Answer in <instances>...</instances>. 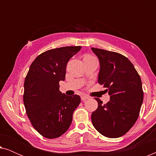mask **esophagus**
Returning a JSON list of instances; mask_svg holds the SVG:
<instances>
[{
    "mask_svg": "<svg viewBox=\"0 0 156 156\" xmlns=\"http://www.w3.org/2000/svg\"><path fill=\"white\" fill-rule=\"evenodd\" d=\"M89 99V97H87V96L83 95V96H82V97H81V99H82V101H86L87 99Z\"/></svg>",
    "mask_w": 156,
    "mask_h": 156,
    "instance_id": "obj_1",
    "label": "esophagus"
}]
</instances>
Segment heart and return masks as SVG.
I'll return each instance as SVG.
<instances>
[{
  "instance_id": "obj_1",
  "label": "heart",
  "mask_w": 156,
  "mask_h": 156,
  "mask_svg": "<svg viewBox=\"0 0 156 156\" xmlns=\"http://www.w3.org/2000/svg\"><path fill=\"white\" fill-rule=\"evenodd\" d=\"M84 57H93L92 56H90V55H86Z\"/></svg>"
}]
</instances>
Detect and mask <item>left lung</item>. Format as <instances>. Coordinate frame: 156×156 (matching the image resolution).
I'll use <instances>...</instances> for the list:
<instances>
[{"label":"left lung","mask_w":156,"mask_h":156,"mask_svg":"<svg viewBox=\"0 0 156 156\" xmlns=\"http://www.w3.org/2000/svg\"><path fill=\"white\" fill-rule=\"evenodd\" d=\"M91 50L100 62L98 82L111 96L106 104L94 98L98 107L91 114L92 124L106 137H121L131 129L139 116L144 101L141 80L127 57L102 49Z\"/></svg>","instance_id":"obj_1"}]
</instances>
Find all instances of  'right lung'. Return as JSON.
<instances>
[{
    "label": "right lung",
    "instance_id": "right-lung-1",
    "mask_svg": "<svg viewBox=\"0 0 156 156\" xmlns=\"http://www.w3.org/2000/svg\"><path fill=\"white\" fill-rule=\"evenodd\" d=\"M81 46L52 49L38 55L25 79L23 102L27 116L36 131L47 138H56L69 129L74 111L80 104L79 95L59 91L66 66Z\"/></svg>",
    "mask_w": 156,
    "mask_h": 156
}]
</instances>
